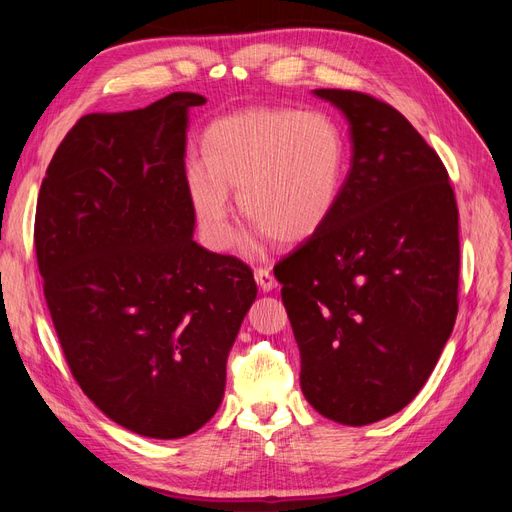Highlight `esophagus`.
I'll return each instance as SVG.
<instances>
[{
    "label": "esophagus",
    "instance_id": "esophagus-1",
    "mask_svg": "<svg viewBox=\"0 0 512 512\" xmlns=\"http://www.w3.org/2000/svg\"><path fill=\"white\" fill-rule=\"evenodd\" d=\"M254 277H256V284L260 286V290L271 292V290L277 288V280H275V275L271 273V269H256Z\"/></svg>",
    "mask_w": 512,
    "mask_h": 512
}]
</instances>
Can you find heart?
Masks as SVG:
<instances>
[{
	"instance_id": "heart-1",
	"label": "heart",
	"mask_w": 512,
	"mask_h": 512,
	"mask_svg": "<svg viewBox=\"0 0 512 512\" xmlns=\"http://www.w3.org/2000/svg\"><path fill=\"white\" fill-rule=\"evenodd\" d=\"M203 164L188 170V194L211 245L232 241L230 196L252 224L282 245L314 239L331 222L348 170L346 136L322 111L247 108L203 134Z\"/></svg>"
}]
</instances>
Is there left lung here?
Here are the masks:
<instances>
[{"instance_id":"left-lung-1","label":"left lung","mask_w":512,"mask_h":512,"mask_svg":"<svg viewBox=\"0 0 512 512\" xmlns=\"http://www.w3.org/2000/svg\"><path fill=\"white\" fill-rule=\"evenodd\" d=\"M350 126L331 222L273 269L316 412L361 427L406 408L453 333L459 213L448 173L412 123L367 94L314 89Z\"/></svg>"}]
</instances>
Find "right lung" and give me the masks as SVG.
<instances>
[{
    "label": "right lung",
    "mask_w": 512,
    "mask_h": 512,
    "mask_svg": "<svg viewBox=\"0 0 512 512\" xmlns=\"http://www.w3.org/2000/svg\"><path fill=\"white\" fill-rule=\"evenodd\" d=\"M205 102L177 91L81 117L38 194V269L72 376L145 438L190 436L220 408L228 352L258 292L245 262L192 239L185 132Z\"/></svg>",
    "instance_id": "obj_1"
}]
</instances>
